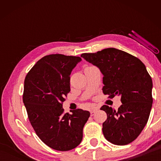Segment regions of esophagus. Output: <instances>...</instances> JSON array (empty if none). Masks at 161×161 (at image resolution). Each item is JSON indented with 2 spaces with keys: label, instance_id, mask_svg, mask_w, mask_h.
Here are the masks:
<instances>
[{
  "label": "esophagus",
  "instance_id": "obj_1",
  "mask_svg": "<svg viewBox=\"0 0 161 161\" xmlns=\"http://www.w3.org/2000/svg\"><path fill=\"white\" fill-rule=\"evenodd\" d=\"M98 111V108H94L93 109L91 110L90 111V114H91V116H93L95 114L97 113V111Z\"/></svg>",
  "mask_w": 161,
  "mask_h": 161
}]
</instances>
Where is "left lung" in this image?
Masks as SVG:
<instances>
[{
    "label": "left lung",
    "instance_id": "8db88e82",
    "mask_svg": "<svg viewBox=\"0 0 161 161\" xmlns=\"http://www.w3.org/2000/svg\"><path fill=\"white\" fill-rule=\"evenodd\" d=\"M81 57L99 68L103 75V94L110 99L121 96L122 104L117 111L107 105L100 108L107 114L102 126L106 139L118 146L131 143L145 127L152 107L153 82L145 64L115 48L83 53Z\"/></svg>",
    "mask_w": 161,
    "mask_h": 161
}]
</instances>
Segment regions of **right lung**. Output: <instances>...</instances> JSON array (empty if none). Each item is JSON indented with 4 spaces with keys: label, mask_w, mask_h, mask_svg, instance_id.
Masks as SVG:
<instances>
[{
    "label": "right lung",
    "mask_w": 161,
    "mask_h": 161,
    "mask_svg": "<svg viewBox=\"0 0 161 161\" xmlns=\"http://www.w3.org/2000/svg\"><path fill=\"white\" fill-rule=\"evenodd\" d=\"M81 58L53 54L43 57L24 81L23 101L38 137L50 148L67 151L77 147L90 113L77 108L65 114L62 103L70 92V75Z\"/></svg>",
    "instance_id": "1"
}]
</instances>
